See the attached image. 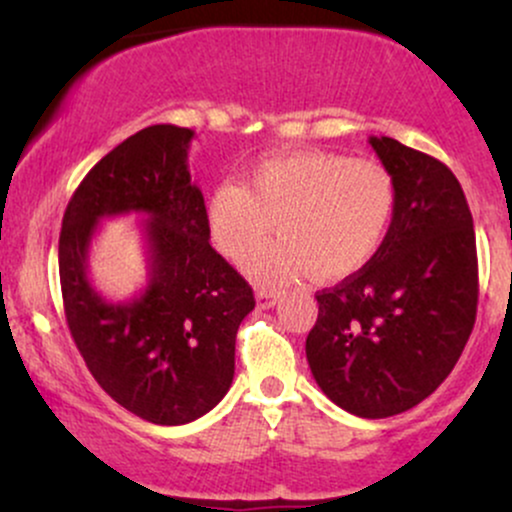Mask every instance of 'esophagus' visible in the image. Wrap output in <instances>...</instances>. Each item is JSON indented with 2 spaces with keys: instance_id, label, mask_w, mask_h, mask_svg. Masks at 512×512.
<instances>
[{
  "instance_id": "1",
  "label": "esophagus",
  "mask_w": 512,
  "mask_h": 512,
  "mask_svg": "<svg viewBox=\"0 0 512 512\" xmlns=\"http://www.w3.org/2000/svg\"><path fill=\"white\" fill-rule=\"evenodd\" d=\"M276 301H279V293L276 291H269V289L257 291V303H260V308H274Z\"/></svg>"
}]
</instances>
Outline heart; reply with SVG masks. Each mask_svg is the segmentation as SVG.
Masks as SVG:
<instances>
[{
    "label": "heart",
    "mask_w": 512,
    "mask_h": 512,
    "mask_svg": "<svg viewBox=\"0 0 512 512\" xmlns=\"http://www.w3.org/2000/svg\"><path fill=\"white\" fill-rule=\"evenodd\" d=\"M397 211V185L383 163L337 151L303 149L262 158L245 182H221L204 216L228 257L250 255L272 236L284 238L248 260L262 284L313 272L334 281L356 274L383 248Z\"/></svg>",
    "instance_id": "b5f03b06"
}]
</instances>
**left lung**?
Returning <instances> with one entry per match:
<instances>
[{"mask_svg":"<svg viewBox=\"0 0 512 512\" xmlns=\"http://www.w3.org/2000/svg\"><path fill=\"white\" fill-rule=\"evenodd\" d=\"M397 185L383 248L317 291L305 356L320 390L363 419L402 414L438 390L477 317V238L467 199L438 158L370 137Z\"/></svg>","mask_w":512,"mask_h":512,"instance_id":"obj_1","label":"left lung"}]
</instances>
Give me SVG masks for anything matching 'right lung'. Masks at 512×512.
<instances>
[{"mask_svg":"<svg viewBox=\"0 0 512 512\" xmlns=\"http://www.w3.org/2000/svg\"><path fill=\"white\" fill-rule=\"evenodd\" d=\"M195 132L151 125L117 144L69 199L60 284L69 332L96 383L139 419L182 426L221 402L236 370V334L255 308L248 281L209 245L202 190L187 170ZM144 213L150 281L108 302L87 279L101 218Z\"/></svg>","mask_w":512,"mask_h":512,"instance_id":"add662e5","label":"right lung"}]
</instances>
